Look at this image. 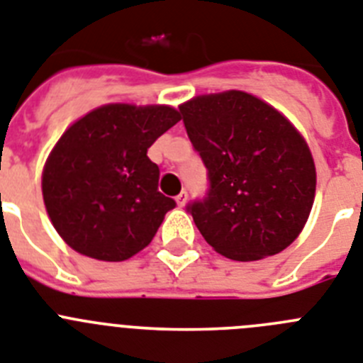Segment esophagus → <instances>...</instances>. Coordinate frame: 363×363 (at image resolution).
Instances as JSON below:
<instances>
[{
    "label": "esophagus",
    "mask_w": 363,
    "mask_h": 363,
    "mask_svg": "<svg viewBox=\"0 0 363 363\" xmlns=\"http://www.w3.org/2000/svg\"><path fill=\"white\" fill-rule=\"evenodd\" d=\"M176 203H178V207H184L185 203H187V193H185V191L176 196Z\"/></svg>",
    "instance_id": "esophagus-1"
}]
</instances>
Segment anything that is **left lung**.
Wrapping results in <instances>:
<instances>
[{
  "mask_svg": "<svg viewBox=\"0 0 363 363\" xmlns=\"http://www.w3.org/2000/svg\"><path fill=\"white\" fill-rule=\"evenodd\" d=\"M211 189L187 207L216 253L259 261L286 250L311 216L315 165L301 132L279 110L240 89L179 104Z\"/></svg>",
  "mask_w": 363,
  "mask_h": 363,
  "instance_id": "8db88e82",
  "label": "left lung"
}]
</instances>
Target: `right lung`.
Returning <instances> with one entry per match:
<instances>
[{
	"mask_svg": "<svg viewBox=\"0 0 363 363\" xmlns=\"http://www.w3.org/2000/svg\"><path fill=\"white\" fill-rule=\"evenodd\" d=\"M182 119L167 104L111 102L77 119L49 152L42 172L45 211L80 255L121 262L152 242L176 206L157 191L152 143Z\"/></svg>",
	"mask_w": 363,
	"mask_h": 363,
	"instance_id": "add662e5",
	"label": "right lung"
}]
</instances>
